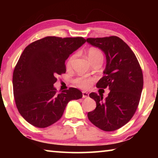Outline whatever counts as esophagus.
<instances>
[{
    "label": "esophagus",
    "mask_w": 158,
    "mask_h": 158,
    "mask_svg": "<svg viewBox=\"0 0 158 158\" xmlns=\"http://www.w3.org/2000/svg\"><path fill=\"white\" fill-rule=\"evenodd\" d=\"M89 93H87V92H85V91H83L82 92V97H83V98H89Z\"/></svg>",
    "instance_id": "34e87169"
}]
</instances>
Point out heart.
<instances>
[{
	"mask_svg": "<svg viewBox=\"0 0 158 158\" xmlns=\"http://www.w3.org/2000/svg\"><path fill=\"white\" fill-rule=\"evenodd\" d=\"M88 56H89V58L90 60V61H93V60L97 59L98 58H103V55L100 51L97 49H95V48H91V49H90L89 50V52H88ZM74 58V56H73L69 58L68 63H67V65L68 66L71 65V63L73 62ZM93 82V79L92 78H90V77H79V78H77L75 80V83L78 85V86L84 89H89Z\"/></svg>",
	"mask_w": 158,
	"mask_h": 158,
	"instance_id": "obj_1",
	"label": "heart"
}]
</instances>
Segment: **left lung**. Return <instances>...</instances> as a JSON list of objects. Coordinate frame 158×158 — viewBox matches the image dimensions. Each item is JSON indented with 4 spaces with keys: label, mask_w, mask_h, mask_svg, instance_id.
<instances>
[{
    "label": "left lung",
    "mask_w": 158,
    "mask_h": 158,
    "mask_svg": "<svg viewBox=\"0 0 158 158\" xmlns=\"http://www.w3.org/2000/svg\"><path fill=\"white\" fill-rule=\"evenodd\" d=\"M87 42L98 47L106 56L104 77L96 86L109 88V95L90 93L96 102V108L88 113L92 123L106 132L119 129L130 121L135 114L142 92V70L130 47L116 36L88 38Z\"/></svg>",
    "instance_id": "obj_1"
}]
</instances>
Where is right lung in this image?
Returning <instances> with one entry per match:
<instances>
[{"label": "right lung", "mask_w": 158, "mask_h": 158, "mask_svg": "<svg viewBox=\"0 0 158 158\" xmlns=\"http://www.w3.org/2000/svg\"><path fill=\"white\" fill-rule=\"evenodd\" d=\"M85 42L81 37L49 36L23 50L13 73V92L19 112L32 125L50 126L63 116L69 101L82 98L75 88L57 93L53 84L57 74L65 73L69 55Z\"/></svg>", "instance_id": "obj_1"}]
</instances>
